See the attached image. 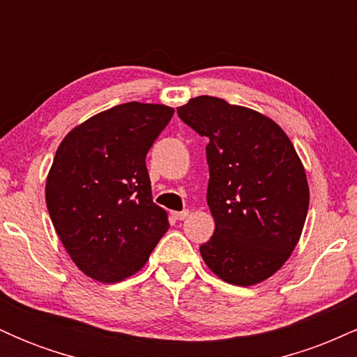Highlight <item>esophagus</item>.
Here are the masks:
<instances>
[{
	"label": "esophagus",
	"instance_id": "obj_1",
	"mask_svg": "<svg viewBox=\"0 0 357 357\" xmlns=\"http://www.w3.org/2000/svg\"><path fill=\"white\" fill-rule=\"evenodd\" d=\"M190 216V210H183V211H173V218L174 220H186Z\"/></svg>",
	"mask_w": 357,
	"mask_h": 357
}]
</instances>
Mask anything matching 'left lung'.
Returning a JSON list of instances; mask_svg holds the SVG:
<instances>
[{
    "label": "left lung",
    "mask_w": 357,
    "mask_h": 357,
    "mask_svg": "<svg viewBox=\"0 0 357 357\" xmlns=\"http://www.w3.org/2000/svg\"><path fill=\"white\" fill-rule=\"evenodd\" d=\"M178 116L208 137L206 202L215 233L199 247L221 280H265L296 248L309 210L304 166L284 130L255 110L202 96Z\"/></svg>",
    "instance_id": "8db88e82"
}]
</instances>
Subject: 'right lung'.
<instances>
[{
    "label": "right lung",
    "mask_w": 357,
    "mask_h": 357,
    "mask_svg": "<svg viewBox=\"0 0 357 357\" xmlns=\"http://www.w3.org/2000/svg\"><path fill=\"white\" fill-rule=\"evenodd\" d=\"M161 104L127 102L67 134L47 178V208L85 275L116 284L144 267L167 230L153 203L146 155L173 117Z\"/></svg>",
    "instance_id": "add662e5"
}]
</instances>
